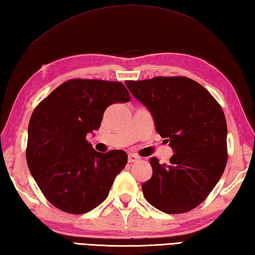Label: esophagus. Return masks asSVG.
Segmentation results:
<instances>
[{"mask_svg":"<svg viewBox=\"0 0 255 255\" xmlns=\"http://www.w3.org/2000/svg\"><path fill=\"white\" fill-rule=\"evenodd\" d=\"M139 159H140V157H138L135 154L128 155V163H136V161H138Z\"/></svg>","mask_w":255,"mask_h":255,"instance_id":"esophagus-1","label":"esophagus"}]
</instances>
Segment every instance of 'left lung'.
<instances>
[{
    "label": "left lung",
    "instance_id": "1",
    "mask_svg": "<svg viewBox=\"0 0 255 255\" xmlns=\"http://www.w3.org/2000/svg\"><path fill=\"white\" fill-rule=\"evenodd\" d=\"M125 83L150 110L157 132L175 152L168 164L151 157L152 176L141 185L143 196L168 214L192 211L210 195L228 161L223 109L204 87L186 77Z\"/></svg>",
    "mask_w": 255,
    "mask_h": 255
}]
</instances>
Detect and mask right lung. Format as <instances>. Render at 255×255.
<instances>
[{
    "label": "right lung",
    "mask_w": 255,
    "mask_h": 255,
    "mask_svg": "<svg viewBox=\"0 0 255 255\" xmlns=\"http://www.w3.org/2000/svg\"><path fill=\"white\" fill-rule=\"evenodd\" d=\"M129 100L119 81L71 79L36 106L27 130L26 161L53 206L83 214L107 198L128 156L117 149L96 151L86 136L100 127L108 106Z\"/></svg>",
    "instance_id": "1"
}]
</instances>
